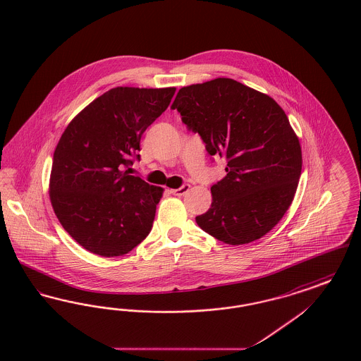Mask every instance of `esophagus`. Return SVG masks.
I'll return each instance as SVG.
<instances>
[{"instance_id":"1","label":"esophagus","mask_w":361,"mask_h":361,"mask_svg":"<svg viewBox=\"0 0 361 361\" xmlns=\"http://www.w3.org/2000/svg\"><path fill=\"white\" fill-rule=\"evenodd\" d=\"M189 188H190V185L189 184H184L183 187H180V188L172 189L171 192H172L173 195H176V196H184L187 192H188Z\"/></svg>"}]
</instances>
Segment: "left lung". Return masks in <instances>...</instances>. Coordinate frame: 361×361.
Segmentation results:
<instances>
[{
  "label": "left lung",
  "instance_id": "8db88e82",
  "mask_svg": "<svg viewBox=\"0 0 361 361\" xmlns=\"http://www.w3.org/2000/svg\"><path fill=\"white\" fill-rule=\"evenodd\" d=\"M181 121L227 159L211 187L212 203L196 224L216 240L245 245L269 233L291 206L302 150L281 106L231 78L184 86L172 104Z\"/></svg>",
  "mask_w": 361,
  "mask_h": 361
}]
</instances>
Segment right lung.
<instances>
[{
  "instance_id": "1",
  "label": "right lung",
  "mask_w": 361,
  "mask_h": 361,
  "mask_svg": "<svg viewBox=\"0 0 361 361\" xmlns=\"http://www.w3.org/2000/svg\"><path fill=\"white\" fill-rule=\"evenodd\" d=\"M176 87L118 86L84 108L63 131L52 159L50 199L70 237L118 257L145 240L164 189L128 171L140 137L169 106Z\"/></svg>"
}]
</instances>
